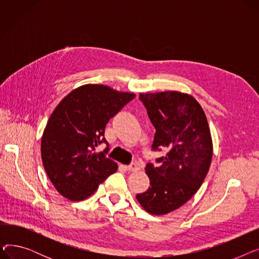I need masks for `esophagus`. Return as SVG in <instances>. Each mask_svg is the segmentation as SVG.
I'll return each instance as SVG.
<instances>
[{
  "mask_svg": "<svg viewBox=\"0 0 259 259\" xmlns=\"http://www.w3.org/2000/svg\"><path fill=\"white\" fill-rule=\"evenodd\" d=\"M125 169L129 172H137L141 169V167L139 164H137V162H132V164H130L129 166H126Z\"/></svg>",
  "mask_w": 259,
  "mask_h": 259,
  "instance_id": "1",
  "label": "esophagus"
}]
</instances>
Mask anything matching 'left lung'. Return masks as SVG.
I'll use <instances>...</instances> for the list:
<instances>
[{
	"label": "left lung",
	"instance_id": "8db88e82",
	"mask_svg": "<svg viewBox=\"0 0 259 259\" xmlns=\"http://www.w3.org/2000/svg\"><path fill=\"white\" fill-rule=\"evenodd\" d=\"M155 128L152 150L168 149L165 156L146 165L150 187L138 194L150 214L164 215L182 207L200 188L209 171L213 146L208 120L191 95L178 91L141 93Z\"/></svg>",
	"mask_w": 259,
	"mask_h": 259
}]
</instances>
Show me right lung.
Returning <instances> with one entry per match:
<instances>
[{"instance_id":"1","label":"right lung","mask_w":259,"mask_h":259,"mask_svg":"<svg viewBox=\"0 0 259 259\" xmlns=\"http://www.w3.org/2000/svg\"><path fill=\"white\" fill-rule=\"evenodd\" d=\"M135 94L104 85L80 86L65 97L50 115L40 142L44 169L64 197L79 201L117 170V164L95 148L105 140V127ZM108 145V144H107Z\"/></svg>"}]
</instances>
